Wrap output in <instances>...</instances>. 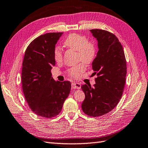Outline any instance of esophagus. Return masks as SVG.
Here are the masks:
<instances>
[{"label": "esophagus", "instance_id": "1", "mask_svg": "<svg viewBox=\"0 0 148 148\" xmlns=\"http://www.w3.org/2000/svg\"><path fill=\"white\" fill-rule=\"evenodd\" d=\"M72 86H73V87L74 88H78V89L81 88V84L78 82H73V84H72Z\"/></svg>", "mask_w": 148, "mask_h": 148}]
</instances>
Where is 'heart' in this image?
<instances>
[{"instance_id": "obj_1", "label": "heart", "mask_w": 148, "mask_h": 148, "mask_svg": "<svg viewBox=\"0 0 148 148\" xmlns=\"http://www.w3.org/2000/svg\"><path fill=\"white\" fill-rule=\"evenodd\" d=\"M64 45L67 48L76 51L79 54V60L86 64L92 61L95 56L96 47L92 42L88 41L87 38L77 33H73L66 38ZM54 58L58 62L62 60V53L60 47L55 48L54 51ZM86 66L84 63L71 67L68 70L69 75L77 77L84 71Z\"/></svg>"}]
</instances>
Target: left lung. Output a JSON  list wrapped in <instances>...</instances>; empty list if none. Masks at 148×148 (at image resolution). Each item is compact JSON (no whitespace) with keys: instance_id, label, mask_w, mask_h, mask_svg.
I'll return each instance as SVG.
<instances>
[{"instance_id":"1","label":"left lung","mask_w":148,"mask_h":148,"mask_svg":"<svg viewBox=\"0 0 148 148\" xmlns=\"http://www.w3.org/2000/svg\"><path fill=\"white\" fill-rule=\"evenodd\" d=\"M97 41L98 52L92 62L94 87L82 85L85 99L82 111L90 116L105 115L115 108L123 94L126 75V62L123 47L113 33L100 29L89 30Z\"/></svg>"}]
</instances>
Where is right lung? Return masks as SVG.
<instances>
[{
  "mask_svg": "<svg viewBox=\"0 0 148 148\" xmlns=\"http://www.w3.org/2000/svg\"><path fill=\"white\" fill-rule=\"evenodd\" d=\"M63 33H49L36 38L25 53L22 71L23 94L36 115L56 116L71 91V82L56 81L51 70L56 64L54 51Z\"/></svg>",
  "mask_w": 148,
  "mask_h": 148,
  "instance_id": "obj_1",
  "label": "right lung"
}]
</instances>
